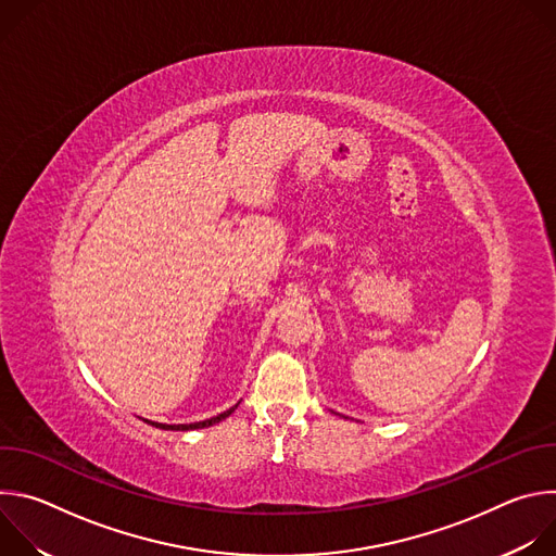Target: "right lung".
Segmentation results:
<instances>
[{"label": "right lung", "instance_id": "add662e5", "mask_svg": "<svg viewBox=\"0 0 556 556\" xmlns=\"http://www.w3.org/2000/svg\"><path fill=\"white\" fill-rule=\"evenodd\" d=\"M235 409H237V405L230 407L228 412L215 416V418H208V420H202V422H191V425H161V422H149V420H144V422H149V425L155 427V429H165V431H191V429H204V427H211V425H215V422H222V420L228 418Z\"/></svg>", "mask_w": 556, "mask_h": 556}]
</instances>
